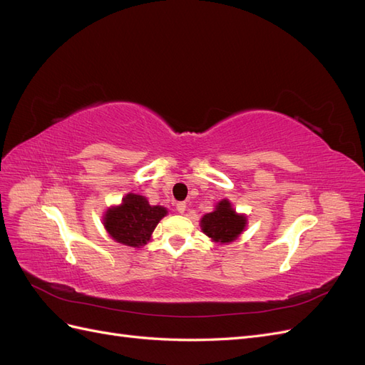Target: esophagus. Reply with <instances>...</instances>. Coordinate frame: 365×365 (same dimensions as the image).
Wrapping results in <instances>:
<instances>
[{
    "mask_svg": "<svg viewBox=\"0 0 365 365\" xmlns=\"http://www.w3.org/2000/svg\"><path fill=\"white\" fill-rule=\"evenodd\" d=\"M185 208H187L185 202H178V204H176V212L181 213V215L185 212Z\"/></svg>",
    "mask_w": 365,
    "mask_h": 365,
    "instance_id": "esophagus-1",
    "label": "esophagus"
}]
</instances>
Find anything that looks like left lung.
I'll return each instance as SVG.
<instances>
[{
    "instance_id": "8db88e82",
    "label": "left lung",
    "mask_w": 365,
    "mask_h": 365,
    "mask_svg": "<svg viewBox=\"0 0 365 365\" xmlns=\"http://www.w3.org/2000/svg\"><path fill=\"white\" fill-rule=\"evenodd\" d=\"M245 224L247 217L244 215H237L227 200L220 201L215 212L207 213L201 219L204 233L215 242H222V244L235 240L244 231Z\"/></svg>"
}]
</instances>
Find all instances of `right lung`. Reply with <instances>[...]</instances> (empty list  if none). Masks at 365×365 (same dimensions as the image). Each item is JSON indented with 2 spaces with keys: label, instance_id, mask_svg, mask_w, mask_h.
<instances>
[{
  "label": "right lung",
  "instance_id": "right-lung-1",
  "mask_svg": "<svg viewBox=\"0 0 365 365\" xmlns=\"http://www.w3.org/2000/svg\"><path fill=\"white\" fill-rule=\"evenodd\" d=\"M165 213L168 210L161 205H149L145 196L129 193L121 205L108 210L105 228L120 244L138 248L150 239Z\"/></svg>",
  "mask_w": 365,
  "mask_h": 365
}]
</instances>
